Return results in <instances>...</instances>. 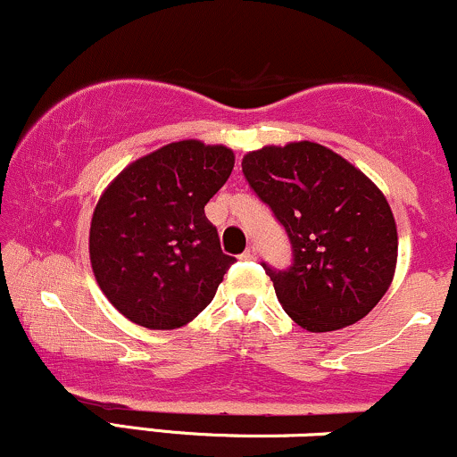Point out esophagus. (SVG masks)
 <instances>
[{"instance_id": "obj_1", "label": "esophagus", "mask_w": 457, "mask_h": 457, "mask_svg": "<svg viewBox=\"0 0 457 457\" xmlns=\"http://www.w3.org/2000/svg\"><path fill=\"white\" fill-rule=\"evenodd\" d=\"M255 255H258V246L249 245V246H246V249H245V253L240 255V258H243V260H255Z\"/></svg>"}]
</instances>
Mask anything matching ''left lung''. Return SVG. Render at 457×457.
Here are the masks:
<instances>
[{
	"label": "left lung",
	"mask_w": 457,
	"mask_h": 457,
	"mask_svg": "<svg viewBox=\"0 0 457 457\" xmlns=\"http://www.w3.org/2000/svg\"><path fill=\"white\" fill-rule=\"evenodd\" d=\"M243 174L292 245V264L262 262L281 307L312 333L359 322L389 290L395 219L380 188L313 141L249 152Z\"/></svg>",
	"instance_id": "obj_1"
}]
</instances>
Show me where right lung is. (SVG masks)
Masks as SVG:
<instances>
[{
    "instance_id": "add662e5",
    "label": "right lung",
    "mask_w": 457,
    "mask_h": 457,
    "mask_svg": "<svg viewBox=\"0 0 457 457\" xmlns=\"http://www.w3.org/2000/svg\"><path fill=\"white\" fill-rule=\"evenodd\" d=\"M234 152L187 139L130 162L98 199L94 277L122 316L145 328L191 322L214 298L232 255L204 206L228 182Z\"/></svg>"
}]
</instances>
